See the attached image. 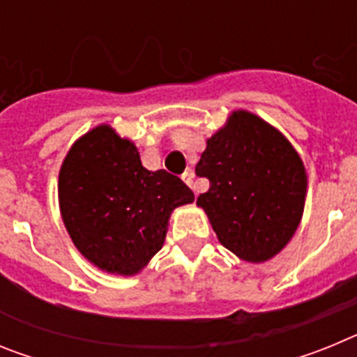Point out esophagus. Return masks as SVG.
Masks as SVG:
<instances>
[{"label":"esophagus","instance_id":"34e87169","mask_svg":"<svg viewBox=\"0 0 357 357\" xmlns=\"http://www.w3.org/2000/svg\"><path fill=\"white\" fill-rule=\"evenodd\" d=\"M193 178H195V173L191 172V169H188V172H185V173H182V181H184L185 184H188L189 188L193 189L195 193H197V189H195V184H193Z\"/></svg>","mask_w":357,"mask_h":357}]
</instances>
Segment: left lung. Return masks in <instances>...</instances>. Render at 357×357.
<instances>
[{
  "mask_svg": "<svg viewBox=\"0 0 357 357\" xmlns=\"http://www.w3.org/2000/svg\"><path fill=\"white\" fill-rule=\"evenodd\" d=\"M197 175L209 191L197 198L223 247L264 263L288 245L302 220L307 175L284 135L259 116L234 110L207 139Z\"/></svg>",
  "mask_w": 357,
  "mask_h": 357,
  "instance_id": "obj_1",
  "label": "left lung"
}]
</instances>
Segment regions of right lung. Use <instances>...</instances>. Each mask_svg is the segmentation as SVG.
Here are the masks:
<instances>
[{"label":"right lung","mask_w":357,"mask_h":357,"mask_svg":"<svg viewBox=\"0 0 357 357\" xmlns=\"http://www.w3.org/2000/svg\"><path fill=\"white\" fill-rule=\"evenodd\" d=\"M193 200L178 176L148 172L135 144L109 125L75 141L59 173V206L75 247L118 275L139 273L162 248L173 209Z\"/></svg>","instance_id":"right-lung-1"}]
</instances>
